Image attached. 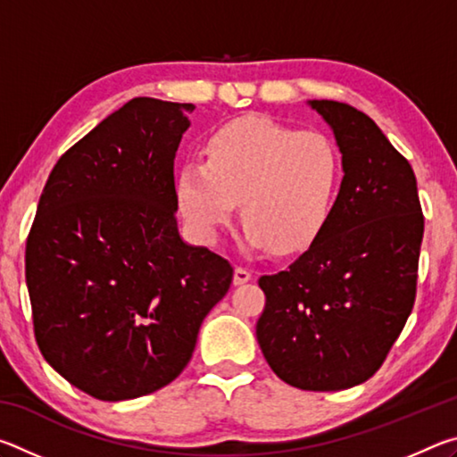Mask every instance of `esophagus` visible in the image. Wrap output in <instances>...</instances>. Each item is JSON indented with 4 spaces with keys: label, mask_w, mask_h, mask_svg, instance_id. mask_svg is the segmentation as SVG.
I'll use <instances>...</instances> for the list:
<instances>
[{
    "label": "esophagus",
    "mask_w": 457,
    "mask_h": 457,
    "mask_svg": "<svg viewBox=\"0 0 457 457\" xmlns=\"http://www.w3.org/2000/svg\"><path fill=\"white\" fill-rule=\"evenodd\" d=\"M252 280V272L247 268H236L234 270V284L236 286H242L245 282Z\"/></svg>",
    "instance_id": "34e87169"
}]
</instances>
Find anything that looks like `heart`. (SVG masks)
<instances>
[{
    "mask_svg": "<svg viewBox=\"0 0 457 457\" xmlns=\"http://www.w3.org/2000/svg\"><path fill=\"white\" fill-rule=\"evenodd\" d=\"M205 157L185 163L177 177V204L204 242L218 237L236 204L247 244L276 256L306 250L327 226L343 179L327 135L242 117L215 130Z\"/></svg>",
    "mask_w": 457,
    "mask_h": 457,
    "instance_id": "heart-1",
    "label": "heart"
}]
</instances>
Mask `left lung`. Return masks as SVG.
Masks as SVG:
<instances>
[{
  "label": "left lung",
  "instance_id": "obj_1",
  "mask_svg": "<svg viewBox=\"0 0 457 457\" xmlns=\"http://www.w3.org/2000/svg\"><path fill=\"white\" fill-rule=\"evenodd\" d=\"M308 106L335 135L345 175L311 247L258 280L256 338L282 381L340 391L375 375L411 314L423 213L411 165L373 119L335 100Z\"/></svg>",
  "mask_w": 457,
  "mask_h": 457
}]
</instances>
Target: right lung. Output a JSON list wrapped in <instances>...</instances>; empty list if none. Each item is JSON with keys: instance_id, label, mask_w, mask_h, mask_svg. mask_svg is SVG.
Returning a JSON list of instances; mask_svg holds the SVG:
<instances>
[{"instance_id": "obj_1", "label": "right lung", "mask_w": 457, "mask_h": 457, "mask_svg": "<svg viewBox=\"0 0 457 457\" xmlns=\"http://www.w3.org/2000/svg\"><path fill=\"white\" fill-rule=\"evenodd\" d=\"M193 104L138 96L62 154L26 244L48 365L100 401L179 377L234 268L177 228L175 154Z\"/></svg>"}]
</instances>
